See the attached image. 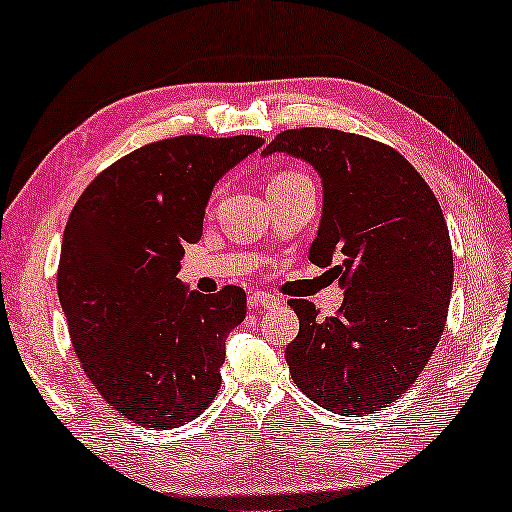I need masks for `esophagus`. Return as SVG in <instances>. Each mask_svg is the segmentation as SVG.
I'll use <instances>...</instances> for the list:
<instances>
[{
  "mask_svg": "<svg viewBox=\"0 0 512 512\" xmlns=\"http://www.w3.org/2000/svg\"><path fill=\"white\" fill-rule=\"evenodd\" d=\"M248 305H250V310H262V307L280 305V298L273 294H266V291H255V294L248 296Z\"/></svg>",
  "mask_w": 512,
  "mask_h": 512,
  "instance_id": "34e87169",
  "label": "esophagus"
}]
</instances>
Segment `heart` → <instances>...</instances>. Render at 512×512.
<instances>
[{"mask_svg":"<svg viewBox=\"0 0 512 512\" xmlns=\"http://www.w3.org/2000/svg\"><path fill=\"white\" fill-rule=\"evenodd\" d=\"M303 177H307V175H305V173H298V170H282V173H278V175H273V177H271V184H269V186L291 184V182L303 180ZM218 193H221V189H214V193H212V202L218 198Z\"/></svg>","mask_w":512,"mask_h":512,"instance_id":"b5f03b06","label":"heart"}]
</instances>
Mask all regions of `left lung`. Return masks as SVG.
<instances>
[{
    "instance_id": "1",
    "label": "left lung",
    "mask_w": 512,
    "mask_h": 512,
    "mask_svg": "<svg viewBox=\"0 0 512 512\" xmlns=\"http://www.w3.org/2000/svg\"><path fill=\"white\" fill-rule=\"evenodd\" d=\"M287 152L323 182L310 262L332 266L344 303L321 319L289 300L300 321L285 358L294 383L337 415H371L415 385L440 342L453 253L431 186L394 148L328 127L287 129L264 157Z\"/></svg>"
}]
</instances>
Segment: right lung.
Masks as SVG:
<instances>
[{
    "label": "right lung",
    "instance_id": "add662e5",
    "mask_svg": "<svg viewBox=\"0 0 512 512\" xmlns=\"http://www.w3.org/2000/svg\"><path fill=\"white\" fill-rule=\"evenodd\" d=\"M264 139L191 134L125 154L81 193L56 289L81 369L120 415L157 431L196 419L221 387L246 291H186L180 259L214 184Z\"/></svg>",
    "mask_w": 512,
    "mask_h": 512
}]
</instances>
